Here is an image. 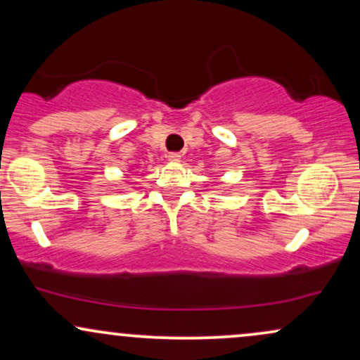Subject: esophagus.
I'll return each mask as SVG.
<instances>
[{
  "mask_svg": "<svg viewBox=\"0 0 360 360\" xmlns=\"http://www.w3.org/2000/svg\"><path fill=\"white\" fill-rule=\"evenodd\" d=\"M167 159L171 160V162H179V160H181V154H179V152H169Z\"/></svg>",
  "mask_w": 360,
  "mask_h": 360,
  "instance_id": "34e87169",
  "label": "esophagus"
}]
</instances>
